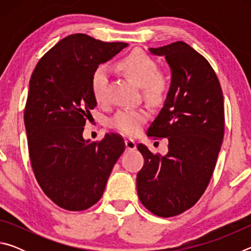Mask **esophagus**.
<instances>
[{
	"instance_id": "34e87169",
	"label": "esophagus",
	"mask_w": 251,
	"mask_h": 251,
	"mask_svg": "<svg viewBox=\"0 0 251 251\" xmlns=\"http://www.w3.org/2000/svg\"><path fill=\"white\" fill-rule=\"evenodd\" d=\"M125 146L127 151H134L136 148V143L133 141V139H126Z\"/></svg>"
}]
</instances>
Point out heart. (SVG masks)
I'll list each match as a JSON object with an SVG mask.
<instances>
[{
  "instance_id": "1",
  "label": "heart",
  "mask_w": 251,
  "mask_h": 251,
  "mask_svg": "<svg viewBox=\"0 0 251 251\" xmlns=\"http://www.w3.org/2000/svg\"><path fill=\"white\" fill-rule=\"evenodd\" d=\"M117 69L127 77L142 86L145 99L151 104H160L169 92V78L166 73L158 70L154 57L142 50H134L117 62ZM108 76L103 66L97 67L91 77V90L97 103L106 100ZM148 120L146 108L121 109L109 120V126L127 136H135L141 131Z\"/></svg>"
}]
</instances>
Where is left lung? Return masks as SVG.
<instances>
[{
    "instance_id": "left-lung-1",
    "label": "left lung",
    "mask_w": 251,
    "mask_h": 251,
    "mask_svg": "<svg viewBox=\"0 0 251 251\" xmlns=\"http://www.w3.org/2000/svg\"><path fill=\"white\" fill-rule=\"evenodd\" d=\"M172 69V85L147 135L168 138L161 156L138 144L144 165L137 174L138 198L158 217L192 208L209 185L225 134L224 96L209 62L185 42L150 49Z\"/></svg>"
}]
</instances>
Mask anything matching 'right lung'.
<instances>
[{"label": "right lung", "mask_w": 251, "mask_h": 251, "mask_svg": "<svg viewBox=\"0 0 251 251\" xmlns=\"http://www.w3.org/2000/svg\"><path fill=\"white\" fill-rule=\"evenodd\" d=\"M126 46L72 34L48 50L32 73L24 108L29 161L42 190L63 209L95 205L125 151L121 135L106 134L90 143L83 131L97 104L93 72Z\"/></svg>", "instance_id": "add662e5"}]
</instances>
